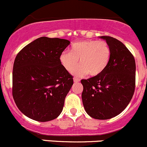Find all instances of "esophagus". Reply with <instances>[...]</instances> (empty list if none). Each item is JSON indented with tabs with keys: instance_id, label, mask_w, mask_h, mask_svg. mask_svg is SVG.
Listing matches in <instances>:
<instances>
[{
	"instance_id": "obj_1",
	"label": "esophagus",
	"mask_w": 147,
	"mask_h": 147,
	"mask_svg": "<svg viewBox=\"0 0 147 147\" xmlns=\"http://www.w3.org/2000/svg\"><path fill=\"white\" fill-rule=\"evenodd\" d=\"M79 79H78V78H76V77H74V82H75V83H78V82H79Z\"/></svg>"
}]
</instances>
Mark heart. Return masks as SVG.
Wrapping results in <instances>:
<instances>
[{"label": "heart", "mask_w": 147, "mask_h": 147, "mask_svg": "<svg viewBox=\"0 0 147 147\" xmlns=\"http://www.w3.org/2000/svg\"><path fill=\"white\" fill-rule=\"evenodd\" d=\"M110 58V49L105 41L84 40L76 42L70 52L64 51L60 55V61L68 72L75 69L80 60V65L73 74L84 76L89 74L91 76L101 74L106 69Z\"/></svg>", "instance_id": "obj_1"}]
</instances>
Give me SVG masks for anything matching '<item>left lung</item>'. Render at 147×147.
Wrapping results in <instances>:
<instances>
[{
  "instance_id": "obj_1",
  "label": "left lung",
  "mask_w": 147,
  "mask_h": 147,
  "mask_svg": "<svg viewBox=\"0 0 147 147\" xmlns=\"http://www.w3.org/2000/svg\"><path fill=\"white\" fill-rule=\"evenodd\" d=\"M110 49L106 69L99 76L81 81L83 105L89 116L107 120L122 113L135 90L136 63L128 49L121 41L102 36Z\"/></svg>"
}]
</instances>
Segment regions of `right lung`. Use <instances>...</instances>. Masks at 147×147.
Listing matches in <instances>:
<instances>
[{
	"mask_svg": "<svg viewBox=\"0 0 147 147\" xmlns=\"http://www.w3.org/2000/svg\"><path fill=\"white\" fill-rule=\"evenodd\" d=\"M70 43L64 39L42 37L16 55L12 94L18 108L28 118L46 122L62 112L74 80L61 63L60 55Z\"/></svg>",
	"mask_w": 147,
	"mask_h": 147,
	"instance_id": "obj_1",
	"label": "right lung"
}]
</instances>
